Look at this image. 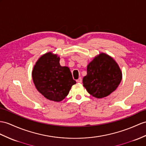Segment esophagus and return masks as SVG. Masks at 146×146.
I'll return each mask as SVG.
<instances>
[{
  "label": "esophagus",
  "instance_id": "34e87169",
  "mask_svg": "<svg viewBox=\"0 0 146 146\" xmlns=\"http://www.w3.org/2000/svg\"><path fill=\"white\" fill-rule=\"evenodd\" d=\"M76 82H77V83H81L82 82V79L81 77H79V79H78L76 80Z\"/></svg>",
  "mask_w": 146,
  "mask_h": 146
}]
</instances>
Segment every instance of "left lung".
Segmentation results:
<instances>
[{
    "label": "left lung",
    "mask_w": 146,
    "mask_h": 146,
    "mask_svg": "<svg viewBox=\"0 0 146 146\" xmlns=\"http://www.w3.org/2000/svg\"><path fill=\"white\" fill-rule=\"evenodd\" d=\"M87 76L83 78V85L93 97H107L118 87L122 72L111 57L101 53L88 64Z\"/></svg>",
    "instance_id": "left-lung-1"
}]
</instances>
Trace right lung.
I'll return each instance as SVG.
<instances>
[{
  "mask_svg": "<svg viewBox=\"0 0 146 146\" xmlns=\"http://www.w3.org/2000/svg\"><path fill=\"white\" fill-rule=\"evenodd\" d=\"M60 58L49 52L41 56L34 66L32 78L38 91L49 100L61 102L76 84L68 67L61 66Z\"/></svg>",
  "mask_w": 146,
  "mask_h": 146,
  "instance_id": "1",
  "label": "right lung"
}]
</instances>
